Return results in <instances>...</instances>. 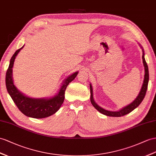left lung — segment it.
I'll list each match as a JSON object with an SVG mask.
<instances>
[{"label":"left lung","instance_id":"8db88e82","mask_svg":"<svg viewBox=\"0 0 156 156\" xmlns=\"http://www.w3.org/2000/svg\"><path fill=\"white\" fill-rule=\"evenodd\" d=\"M140 47L142 49V61L144 64V66L145 74H144V79L143 84L142 86L141 90L140 91L138 96L133 102L130 103L129 105L123 107V108L120 109L119 111H108L102 108V107H101L100 106H99L94 101V95H93V88H92V86H91L90 83V93H91L90 101H91V104L93 105V106L99 111V112H100L101 113L109 117H122L126 114H129V113L131 112V111H133L134 109L136 108V107L140 104L144 98L146 91L147 89V84H148V82H149V71H148V66L147 65V63L146 62V60L144 58V51L142 47H141L140 45Z\"/></svg>","mask_w":156,"mask_h":156}]
</instances>
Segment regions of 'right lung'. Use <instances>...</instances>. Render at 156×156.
<instances>
[{
    "label": "right lung",
    "instance_id": "obj_1",
    "mask_svg": "<svg viewBox=\"0 0 156 156\" xmlns=\"http://www.w3.org/2000/svg\"><path fill=\"white\" fill-rule=\"evenodd\" d=\"M23 46L15 52L10 61L9 69L6 74L7 91L20 111L27 117L35 119L48 117L55 114L61 107L65 99V93L66 87L70 82L76 77L78 72H75L64 80L58 94L53 97L33 98L27 96L16 87L12 78V68L15 58Z\"/></svg>",
    "mask_w": 156,
    "mask_h": 156
}]
</instances>
